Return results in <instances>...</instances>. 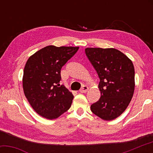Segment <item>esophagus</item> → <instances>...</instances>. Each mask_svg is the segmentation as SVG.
<instances>
[{
	"label": "esophagus",
	"mask_w": 153,
	"mask_h": 153,
	"mask_svg": "<svg viewBox=\"0 0 153 153\" xmlns=\"http://www.w3.org/2000/svg\"><path fill=\"white\" fill-rule=\"evenodd\" d=\"M88 89H89L88 87L86 86V85H84V86L82 87V88L80 89L79 92L81 93H85V92H86L88 90Z\"/></svg>",
	"instance_id": "34e87169"
}]
</instances>
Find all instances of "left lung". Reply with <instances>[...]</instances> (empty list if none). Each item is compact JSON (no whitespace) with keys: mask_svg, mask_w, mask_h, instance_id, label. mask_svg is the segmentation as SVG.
<instances>
[{"mask_svg":"<svg viewBox=\"0 0 153 153\" xmlns=\"http://www.w3.org/2000/svg\"><path fill=\"white\" fill-rule=\"evenodd\" d=\"M85 53L100 78V98L90 107L105 121L113 120L128 107L135 88L132 61L117 49L86 48Z\"/></svg>","mask_w":153,"mask_h":153,"instance_id":"left-lung-1","label":"left lung"}]
</instances>
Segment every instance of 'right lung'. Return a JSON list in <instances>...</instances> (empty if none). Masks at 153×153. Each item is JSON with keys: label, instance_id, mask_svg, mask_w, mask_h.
<instances>
[{"label": "right lung", "instance_id": "add662e5", "mask_svg": "<svg viewBox=\"0 0 153 153\" xmlns=\"http://www.w3.org/2000/svg\"><path fill=\"white\" fill-rule=\"evenodd\" d=\"M76 46L50 45L30 56L23 76V89L38 115L55 120L70 108L74 95L61 81V69L78 51Z\"/></svg>", "mask_w": 153, "mask_h": 153}]
</instances>
